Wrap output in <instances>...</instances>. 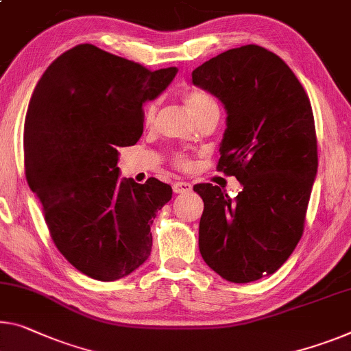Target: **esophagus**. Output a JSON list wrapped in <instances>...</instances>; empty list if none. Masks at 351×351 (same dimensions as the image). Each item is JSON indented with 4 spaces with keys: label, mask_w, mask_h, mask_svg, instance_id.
<instances>
[{
    "label": "esophagus",
    "mask_w": 351,
    "mask_h": 351,
    "mask_svg": "<svg viewBox=\"0 0 351 351\" xmlns=\"http://www.w3.org/2000/svg\"><path fill=\"white\" fill-rule=\"evenodd\" d=\"M172 190H174V193L177 194H185L193 190V185L185 180H177L174 185H172Z\"/></svg>",
    "instance_id": "34e87169"
}]
</instances>
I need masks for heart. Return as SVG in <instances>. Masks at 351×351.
Returning a JSON list of instances; mask_svg holds the SVG:
<instances>
[{"mask_svg": "<svg viewBox=\"0 0 351 351\" xmlns=\"http://www.w3.org/2000/svg\"><path fill=\"white\" fill-rule=\"evenodd\" d=\"M182 99L185 101L186 108L190 110V112L196 121L210 114V112H219L217 100H215L210 94L204 93V90L186 89L185 93L182 94ZM155 112H157V104H150L147 106V110H145V122H152L155 117ZM174 166L185 169L190 166V158L183 154H177L174 157Z\"/></svg>", "mask_w": 351, "mask_h": 351, "instance_id": "b5f03b06", "label": "heart"}]
</instances>
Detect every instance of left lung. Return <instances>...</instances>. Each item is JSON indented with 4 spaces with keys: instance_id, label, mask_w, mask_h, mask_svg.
Segmentation results:
<instances>
[{
    "instance_id": "obj_1",
    "label": "left lung",
    "mask_w": 351,
    "mask_h": 351,
    "mask_svg": "<svg viewBox=\"0 0 351 351\" xmlns=\"http://www.w3.org/2000/svg\"><path fill=\"white\" fill-rule=\"evenodd\" d=\"M193 83L224 104L217 169L243 185L237 197L194 185L204 201L199 251L226 281H257L287 261L304 230L319 166L309 97L287 64L258 45L212 58L193 70Z\"/></svg>"
}]
</instances>
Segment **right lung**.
I'll return each mask as SVG.
<instances>
[{"label":"right lung","instance_id":"obj_1","mask_svg":"<svg viewBox=\"0 0 351 351\" xmlns=\"http://www.w3.org/2000/svg\"><path fill=\"white\" fill-rule=\"evenodd\" d=\"M176 73L82 44L53 61L32 93L26 180L59 252L97 281L127 276L150 256V224L172 188L154 177L143 185L119 180L117 147L138 143L144 101Z\"/></svg>","mask_w":351,"mask_h":351}]
</instances>
